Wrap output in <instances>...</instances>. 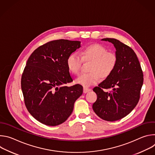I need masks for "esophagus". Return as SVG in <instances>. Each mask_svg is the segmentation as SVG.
Masks as SVG:
<instances>
[{"mask_svg": "<svg viewBox=\"0 0 155 155\" xmlns=\"http://www.w3.org/2000/svg\"><path fill=\"white\" fill-rule=\"evenodd\" d=\"M90 91H91L90 88H87V87H83V93H86L87 92Z\"/></svg>", "mask_w": 155, "mask_h": 155, "instance_id": "obj_1", "label": "esophagus"}]
</instances>
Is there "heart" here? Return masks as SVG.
Listing matches in <instances>:
<instances>
[{
    "label": "heart",
    "mask_w": 155,
    "mask_h": 155,
    "mask_svg": "<svg viewBox=\"0 0 155 155\" xmlns=\"http://www.w3.org/2000/svg\"><path fill=\"white\" fill-rule=\"evenodd\" d=\"M78 54L72 53L67 59V66L69 71L75 75H78L81 70L83 61H91L89 71L83 74L75 82L84 87H88L97 83L100 77L106 78L112 74L116 68L118 58L115 53L108 51L107 48L99 43H94L85 47Z\"/></svg>",
    "instance_id": "obj_1"
}]
</instances>
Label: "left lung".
<instances>
[{"mask_svg": "<svg viewBox=\"0 0 155 155\" xmlns=\"http://www.w3.org/2000/svg\"><path fill=\"white\" fill-rule=\"evenodd\" d=\"M102 40L114 44L118 62L112 74L93 88L97 97L93 109L102 120L115 121L127 115L137 105L143 75L137 55L131 48L115 38ZM112 87V92L103 91Z\"/></svg>", "mask_w": 155, "mask_h": 155, "instance_id": "left-lung-1", "label": "left lung"}]
</instances>
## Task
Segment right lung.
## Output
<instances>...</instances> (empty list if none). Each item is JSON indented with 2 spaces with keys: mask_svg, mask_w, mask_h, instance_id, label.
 I'll use <instances>...</instances> for the list:
<instances>
[{
  "mask_svg": "<svg viewBox=\"0 0 155 155\" xmlns=\"http://www.w3.org/2000/svg\"><path fill=\"white\" fill-rule=\"evenodd\" d=\"M80 47V41L53 40L37 48L29 58L21 77V89L28 112L39 122L55 126L71 115L83 86L65 85L73 81L67 59Z\"/></svg>",
  "mask_w": 155,
  "mask_h": 155,
  "instance_id": "1",
  "label": "right lung"
}]
</instances>
